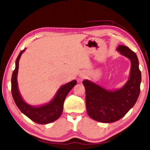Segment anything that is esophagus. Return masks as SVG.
<instances>
[{
    "label": "esophagus",
    "instance_id": "obj_1",
    "mask_svg": "<svg viewBox=\"0 0 150 150\" xmlns=\"http://www.w3.org/2000/svg\"><path fill=\"white\" fill-rule=\"evenodd\" d=\"M84 75H82V76H81V79H84Z\"/></svg>",
    "mask_w": 150,
    "mask_h": 150
}]
</instances>
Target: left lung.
<instances>
[{
	"instance_id": "left-lung-1",
	"label": "left lung",
	"mask_w": 150,
	"mask_h": 150,
	"mask_svg": "<svg viewBox=\"0 0 150 150\" xmlns=\"http://www.w3.org/2000/svg\"><path fill=\"white\" fill-rule=\"evenodd\" d=\"M116 50L131 64L129 78L121 88L108 90L91 81H83L87 113L91 118L102 123L121 119L136 103L140 94L141 72L137 54L124 45H118Z\"/></svg>"
}]
</instances>
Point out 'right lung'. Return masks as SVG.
Instances as JSON below:
<instances>
[{
  "label": "right lung",
  "mask_w": 150,
  "mask_h": 150,
  "mask_svg": "<svg viewBox=\"0 0 150 150\" xmlns=\"http://www.w3.org/2000/svg\"><path fill=\"white\" fill-rule=\"evenodd\" d=\"M25 51V49L21 51L16 61V68L11 76V93L13 100L21 112L25 114L32 121L39 124H47L55 121L60 118L63 111L64 100L67 95L77 84L76 80H73L68 83L62 85L58 90L53 99L47 104L41 106H32L23 100L20 94L17 74L19 70V62L21 56Z\"/></svg>",
  "instance_id": "add662e5"
}]
</instances>
